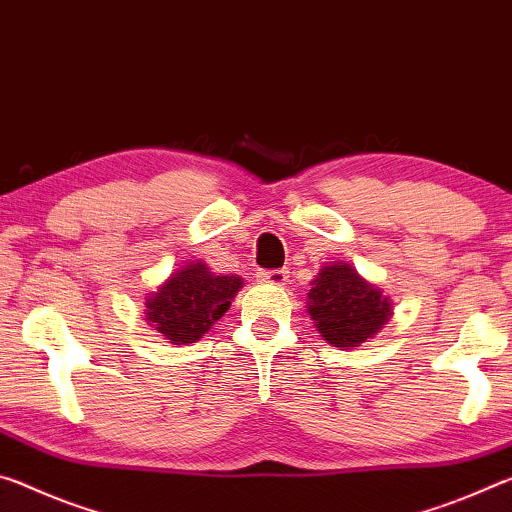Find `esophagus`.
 Listing matches in <instances>:
<instances>
[{
	"label": "esophagus",
	"mask_w": 512,
	"mask_h": 512,
	"mask_svg": "<svg viewBox=\"0 0 512 512\" xmlns=\"http://www.w3.org/2000/svg\"><path fill=\"white\" fill-rule=\"evenodd\" d=\"M258 279L267 286H286L288 283V272L286 270H263L258 272Z\"/></svg>",
	"instance_id": "esophagus-1"
}]
</instances>
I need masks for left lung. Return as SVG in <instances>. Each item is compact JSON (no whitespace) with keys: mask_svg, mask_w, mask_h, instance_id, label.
<instances>
[{"mask_svg":"<svg viewBox=\"0 0 512 512\" xmlns=\"http://www.w3.org/2000/svg\"><path fill=\"white\" fill-rule=\"evenodd\" d=\"M306 311L333 347L351 349L376 338L392 317V301L349 263H324L311 281Z\"/></svg>","mask_w":512,"mask_h":512,"instance_id":"left-lung-1","label":"left lung"}]
</instances>
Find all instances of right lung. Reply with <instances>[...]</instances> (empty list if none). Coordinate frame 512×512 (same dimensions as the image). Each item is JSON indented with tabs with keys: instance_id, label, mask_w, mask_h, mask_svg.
<instances>
[{
	"instance_id": "add662e5",
	"label": "right lung",
	"mask_w": 512,
	"mask_h": 512,
	"mask_svg": "<svg viewBox=\"0 0 512 512\" xmlns=\"http://www.w3.org/2000/svg\"><path fill=\"white\" fill-rule=\"evenodd\" d=\"M242 286L238 274H215L204 261L186 263L145 299V320L163 340L190 345L229 311Z\"/></svg>"
}]
</instances>
